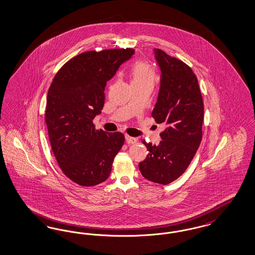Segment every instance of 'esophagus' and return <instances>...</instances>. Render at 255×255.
Returning a JSON list of instances; mask_svg holds the SVG:
<instances>
[{"mask_svg": "<svg viewBox=\"0 0 255 255\" xmlns=\"http://www.w3.org/2000/svg\"><path fill=\"white\" fill-rule=\"evenodd\" d=\"M125 139H126L128 144H134V143L137 142V139L135 137H132V136H130L128 134L125 135Z\"/></svg>", "mask_w": 255, "mask_h": 255, "instance_id": "34e87169", "label": "esophagus"}]
</instances>
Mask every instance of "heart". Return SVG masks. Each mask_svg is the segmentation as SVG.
<instances>
[{"instance_id":"1","label":"heart","mask_w":255,"mask_h":255,"mask_svg":"<svg viewBox=\"0 0 255 255\" xmlns=\"http://www.w3.org/2000/svg\"><path fill=\"white\" fill-rule=\"evenodd\" d=\"M132 86H148L153 88L156 73L153 65L145 61H135L131 68Z\"/></svg>"}]
</instances>
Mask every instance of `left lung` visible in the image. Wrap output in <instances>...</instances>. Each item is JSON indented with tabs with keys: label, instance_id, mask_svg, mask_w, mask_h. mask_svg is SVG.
Masks as SVG:
<instances>
[{
	"label": "left lung",
	"instance_id": "1",
	"mask_svg": "<svg viewBox=\"0 0 255 255\" xmlns=\"http://www.w3.org/2000/svg\"><path fill=\"white\" fill-rule=\"evenodd\" d=\"M155 55L162 75L152 116L166 128L160 132L159 145L141 140L148 154L139 170L149 181L167 185L183 174L200 145L204 103L192 68L161 49H155Z\"/></svg>",
	"mask_w": 255,
	"mask_h": 255
}]
</instances>
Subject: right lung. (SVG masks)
Wrapping results in <instances>:
<instances>
[{"instance_id": "right-lung-1", "label": "right lung", "mask_w": 255, "mask_h": 255, "mask_svg": "<svg viewBox=\"0 0 255 255\" xmlns=\"http://www.w3.org/2000/svg\"><path fill=\"white\" fill-rule=\"evenodd\" d=\"M134 49L82 53L65 62L49 87L45 123L60 168L83 187L105 181L125 140L123 132L96 129L95 117L104 105L106 82Z\"/></svg>"}]
</instances>
